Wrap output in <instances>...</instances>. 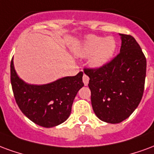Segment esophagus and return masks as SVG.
Instances as JSON below:
<instances>
[{
  "label": "esophagus",
  "mask_w": 154,
  "mask_h": 154,
  "mask_svg": "<svg viewBox=\"0 0 154 154\" xmlns=\"http://www.w3.org/2000/svg\"><path fill=\"white\" fill-rule=\"evenodd\" d=\"M88 81H89V78H88V76L86 75L85 74H84V75H83V82H84L85 85H88Z\"/></svg>",
  "instance_id": "34e87169"
}]
</instances>
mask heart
<instances>
[{
  "label": "heart",
  "instance_id": "1",
  "mask_svg": "<svg viewBox=\"0 0 154 154\" xmlns=\"http://www.w3.org/2000/svg\"><path fill=\"white\" fill-rule=\"evenodd\" d=\"M116 49V42L112 37L106 38L97 36H88L79 48L82 57L92 55L89 63L93 67H102L109 62Z\"/></svg>",
  "mask_w": 154,
  "mask_h": 154
}]
</instances>
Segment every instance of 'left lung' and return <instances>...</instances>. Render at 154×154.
I'll return each instance as SVG.
<instances>
[{
    "label": "left lung",
    "mask_w": 154,
    "mask_h": 154,
    "mask_svg": "<svg viewBox=\"0 0 154 154\" xmlns=\"http://www.w3.org/2000/svg\"><path fill=\"white\" fill-rule=\"evenodd\" d=\"M120 36L122 47L116 57L102 67L85 69L94 113L111 124L123 122L136 109L146 76V58L139 43L131 35Z\"/></svg>",
    "instance_id": "left-lung-1"
}]
</instances>
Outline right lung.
<instances>
[{"label": "right lung", "mask_w": 154, "mask_h": 154, "mask_svg": "<svg viewBox=\"0 0 154 154\" xmlns=\"http://www.w3.org/2000/svg\"><path fill=\"white\" fill-rule=\"evenodd\" d=\"M83 72L59 79L48 85H29L18 76L11 62V82L14 99L21 112L40 126L53 127L63 123L71 112L73 102L84 86Z\"/></svg>", "instance_id": "right-lung-1"}]
</instances>
